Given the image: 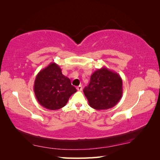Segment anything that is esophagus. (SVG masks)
I'll return each mask as SVG.
<instances>
[{
    "mask_svg": "<svg viewBox=\"0 0 160 160\" xmlns=\"http://www.w3.org/2000/svg\"><path fill=\"white\" fill-rule=\"evenodd\" d=\"M76 89H77L78 91H82V86H81V85H79V86H78L76 87Z\"/></svg>",
    "mask_w": 160,
    "mask_h": 160,
    "instance_id": "obj_1",
    "label": "esophagus"
}]
</instances>
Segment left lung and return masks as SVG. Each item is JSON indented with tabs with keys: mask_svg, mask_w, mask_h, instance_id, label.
Masks as SVG:
<instances>
[{
	"mask_svg": "<svg viewBox=\"0 0 160 160\" xmlns=\"http://www.w3.org/2000/svg\"><path fill=\"white\" fill-rule=\"evenodd\" d=\"M83 91L91 107L96 110L108 109L121 99L122 78L118 73L103 67L91 75L89 85Z\"/></svg>",
	"mask_w": 160,
	"mask_h": 160,
	"instance_id": "obj_1",
	"label": "left lung"
}]
</instances>
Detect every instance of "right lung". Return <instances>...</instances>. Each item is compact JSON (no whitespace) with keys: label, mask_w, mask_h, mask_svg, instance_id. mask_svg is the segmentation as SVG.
I'll return each mask as SVG.
<instances>
[{"label":"right lung","mask_w":160,"mask_h":160,"mask_svg":"<svg viewBox=\"0 0 160 160\" xmlns=\"http://www.w3.org/2000/svg\"><path fill=\"white\" fill-rule=\"evenodd\" d=\"M33 90L39 104L49 110L65 106L70 96L77 91L55 62L50 63L37 74Z\"/></svg>","instance_id":"1"}]
</instances>
